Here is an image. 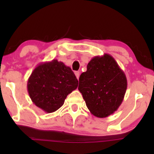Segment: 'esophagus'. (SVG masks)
Here are the masks:
<instances>
[{"mask_svg": "<svg viewBox=\"0 0 154 154\" xmlns=\"http://www.w3.org/2000/svg\"><path fill=\"white\" fill-rule=\"evenodd\" d=\"M75 74L76 77H77V79H78L79 77V75H80V73H79V72H75Z\"/></svg>", "mask_w": 154, "mask_h": 154, "instance_id": "34e87169", "label": "esophagus"}]
</instances>
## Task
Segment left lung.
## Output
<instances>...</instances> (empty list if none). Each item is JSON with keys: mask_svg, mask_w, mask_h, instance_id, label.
Instances as JSON below:
<instances>
[{"mask_svg": "<svg viewBox=\"0 0 154 154\" xmlns=\"http://www.w3.org/2000/svg\"><path fill=\"white\" fill-rule=\"evenodd\" d=\"M128 87L125 72L111 55L95 56L79 79L78 90L93 115L105 118L122 103Z\"/></svg>", "mask_w": 154, "mask_h": 154, "instance_id": "1", "label": "left lung"}]
</instances>
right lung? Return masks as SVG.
<instances>
[{
    "label": "right lung",
    "mask_w": 154,
    "mask_h": 154,
    "mask_svg": "<svg viewBox=\"0 0 154 154\" xmlns=\"http://www.w3.org/2000/svg\"><path fill=\"white\" fill-rule=\"evenodd\" d=\"M77 86L78 80L71 68L56 59L38 65L27 81L32 101L46 113L62 106L67 95Z\"/></svg>",
    "instance_id": "right-lung-1"
}]
</instances>
